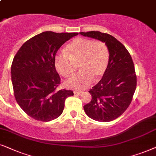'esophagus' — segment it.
<instances>
[{
  "instance_id": "1",
  "label": "esophagus",
  "mask_w": 156,
  "mask_h": 156,
  "mask_svg": "<svg viewBox=\"0 0 156 156\" xmlns=\"http://www.w3.org/2000/svg\"><path fill=\"white\" fill-rule=\"evenodd\" d=\"M73 93H74L75 95H80L83 93V91H81V90H74Z\"/></svg>"
}]
</instances>
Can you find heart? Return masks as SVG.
Here are the masks:
<instances>
[{
    "mask_svg": "<svg viewBox=\"0 0 156 156\" xmlns=\"http://www.w3.org/2000/svg\"><path fill=\"white\" fill-rule=\"evenodd\" d=\"M110 54L106 44L101 41L78 37L68 43L65 52L55 58L56 70L65 78H70L77 70L80 72L66 82L68 88L80 90L93 81H98L108 66Z\"/></svg>",
    "mask_w": 156,
    "mask_h": 156,
    "instance_id": "b5f03b06",
    "label": "heart"
}]
</instances>
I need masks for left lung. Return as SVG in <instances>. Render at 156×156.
Listing matches in <instances>:
<instances>
[{
    "label": "left lung",
    "instance_id": "1",
    "mask_svg": "<svg viewBox=\"0 0 156 156\" xmlns=\"http://www.w3.org/2000/svg\"><path fill=\"white\" fill-rule=\"evenodd\" d=\"M82 36L103 41L109 51V63L101 80L90 89L92 99L83 106L89 118L109 122L121 115L131 103L137 77L129 52L115 38L100 31L80 32Z\"/></svg>",
    "mask_w": 156,
    "mask_h": 156
}]
</instances>
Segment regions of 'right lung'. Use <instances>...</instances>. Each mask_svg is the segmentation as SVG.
Segmentation results:
<instances>
[{"label":"right lung","instance_id":"add662e5","mask_svg":"<svg viewBox=\"0 0 156 156\" xmlns=\"http://www.w3.org/2000/svg\"><path fill=\"white\" fill-rule=\"evenodd\" d=\"M78 33L45 31L25 42L14 56L11 80L16 102L27 115L43 122L63 113L65 101L73 92L58 90L61 78L55 66V54Z\"/></svg>","mask_w":156,"mask_h":156}]
</instances>
